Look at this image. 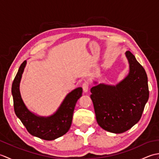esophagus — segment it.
<instances>
[{"label":"esophagus","mask_w":159,"mask_h":159,"mask_svg":"<svg viewBox=\"0 0 159 159\" xmlns=\"http://www.w3.org/2000/svg\"><path fill=\"white\" fill-rule=\"evenodd\" d=\"M89 87V83L88 82L85 81V83H83V85H82V87H83V92H88Z\"/></svg>","instance_id":"34e87169"}]
</instances>
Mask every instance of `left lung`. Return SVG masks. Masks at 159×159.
Returning <instances> with one entry per match:
<instances>
[{
	"label": "left lung",
	"instance_id": "obj_1",
	"mask_svg": "<svg viewBox=\"0 0 159 159\" xmlns=\"http://www.w3.org/2000/svg\"><path fill=\"white\" fill-rule=\"evenodd\" d=\"M128 75L116 86L100 84L91 89L96 120L104 130L122 133L137 124L149 98L148 76L129 50Z\"/></svg>",
	"mask_w": 159,
	"mask_h": 159
}]
</instances>
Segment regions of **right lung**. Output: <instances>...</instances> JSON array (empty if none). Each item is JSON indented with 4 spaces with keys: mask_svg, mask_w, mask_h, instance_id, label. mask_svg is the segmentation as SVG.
<instances>
[{
    "mask_svg": "<svg viewBox=\"0 0 159 159\" xmlns=\"http://www.w3.org/2000/svg\"><path fill=\"white\" fill-rule=\"evenodd\" d=\"M26 63L25 61L20 66L12 83L11 93L15 113L32 135L44 140H54L69 130L74 108L77 100L82 96L83 89L81 87H78L67 94L59 109L52 116L48 117L37 116L28 110L20 96V82Z\"/></svg>",
    "mask_w": 159,
    "mask_h": 159,
    "instance_id": "add662e5",
    "label": "right lung"
}]
</instances>
